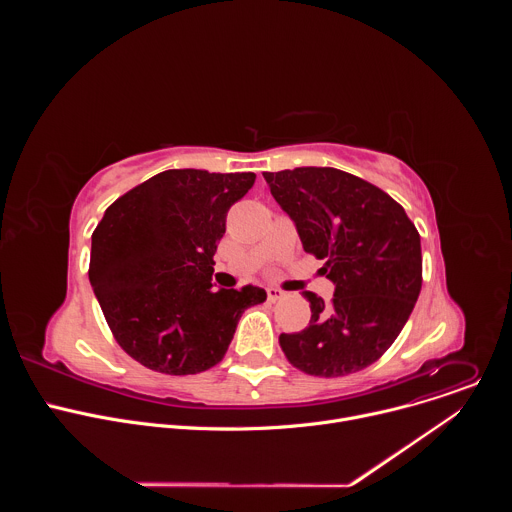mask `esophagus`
Returning <instances> with one entry per match:
<instances>
[{"instance_id":"esophagus-1","label":"esophagus","mask_w":512,"mask_h":512,"mask_svg":"<svg viewBox=\"0 0 512 512\" xmlns=\"http://www.w3.org/2000/svg\"><path fill=\"white\" fill-rule=\"evenodd\" d=\"M285 298V291H281L279 287H267V300L269 302H279Z\"/></svg>"}]
</instances>
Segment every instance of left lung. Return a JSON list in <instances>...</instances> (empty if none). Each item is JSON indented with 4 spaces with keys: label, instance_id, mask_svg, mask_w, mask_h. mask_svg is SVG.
<instances>
[{
    "label": "left lung",
    "instance_id": "obj_1",
    "mask_svg": "<svg viewBox=\"0 0 512 512\" xmlns=\"http://www.w3.org/2000/svg\"><path fill=\"white\" fill-rule=\"evenodd\" d=\"M296 223L304 251L324 259L330 306L306 291L312 318L281 334L285 358L306 375L344 377L371 367L395 342L421 291V241L403 206L336 168L263 172Z\"/></svg>",
    "mask_w": 512,
    "mask_h": 512
}]
</instances>
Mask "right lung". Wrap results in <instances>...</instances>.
<instances>
[{
    "mask_svg": "<svg viewBox=\"0 0 512 512\" xmlns=\"http://www.w3.org/2000/svg\"><path fill=\"white\" fill-rule=\"evenodd\" d=\"M253 172L166 170L119 196L93 231L89 281L117 344L145 369L196 375L227 354L265 289L212 291L229 208Z\"/></svg>",
    "mask_w": 512,
    "mask_h": 512,
    "instance_id": "add662e5",
    "label": "right lung"
}]
</instances>
